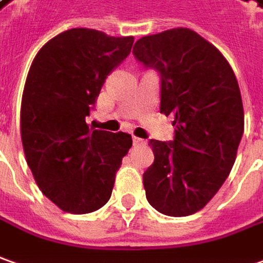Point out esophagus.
<instances>
[{"mask_svg": "<svg viewBox=\"0 0 263 263\" xmlns=\"http://www.w3.org/2000/svg\"><path fill=\"white\" fill-rule=\"evenodd\" d=\"M132 141H134V145H144L145 144V141L142 138H138V137H134Z\"/></svg>", "mask_w": 263, "mask_h": 263, "instance_id": "esophagus-1", "label": "esophagus"}]
</instances>
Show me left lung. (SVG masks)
Instances as JSON below:
<instances>
[{
    "mask_svg": "<svg viewBox=\"0 0 263 263\" xmlns=\"http://www.w3.org/2000/svg\"><path fill=\"white\" fill-rule=\"evenodd\" d=\"M134 56L161 76L160 112L174 115V141L151 139L144 173L146 200L183 217L206 206L236 160L245 126L236 76L212 43L190 28H171L135 43Z\"/></svg>",
    "mask_w": 263,
    "mask_h": 263,
    "instance_id": "obj_1",
    "label": "left lung"
}]
</instances>
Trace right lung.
I'll return each instance as SVG.
<instances>
[{"mask_svg":"<svg viewBox=\"0 0 263 263\" xmlns=\"http://www.w3.org/2000/svg\"><path fill=\"white\" fill-rule=\"evenodd\" d=\"M134 37L71 28L34 57L21 99V141L43 194L63 212L105 206L132 146L129 134L89 128L105 79L131 53Z\"/></svg>","mask_w":263,"mask_h":263,"instance_id":"right-lung-1","label":"right lung"}]
</instances>
